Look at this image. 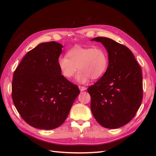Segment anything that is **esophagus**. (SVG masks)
<instances>
[{
    "mask_svg": "<svg viewBox=\"0 0 156 156\" xmlns=\"http://www.w3.org/2000/svg\"><path fill=\"white\" fill-rule=\"evenodd\" d=\"M80 90L81 91H84V90H87V88L85 87H83V86H79V87Z\"/></svg>",
    "mask_w": 156,
    "mask_h": 156,
    "instance_id": "obj_1",
    "label": "esophagus"
}]
</instances>
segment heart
Returning <instances> with one entry per match:
<instances>
[{
    "label": "heart",
    "instance_id": "1",
    "mask_svg": "<svg viewBox=\"0 0 156 156\" xmlns=\"http://www.w3.org/2000/svg\"><path fill=\"white\" fill-rule=\"evenodd\" d=\"M106 51L101 48L77 47L67 52L66 56L58 59L61 73L67 79L72 78L78 69L76 80L81 83L87 82L90 78L96 79L104 73L107 67Z\"/></svg>",
    "mask_w": 156,
    "mask_h": 156
}]
</instances>
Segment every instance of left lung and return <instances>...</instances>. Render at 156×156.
<instances>
[{
  "mask_svg": "<svg viewBox=\"0 0 156 156\" xmlns=\"http://www.w3.org/2000/svg\"><path fill=\"white\" fill-rule=\"evenodd\" d=\"M108 55L103 76L87 89L91 97L92 115L103 127L116 129L129 122L143 100L142 71L126 46L111 38L97 37Z\"/></svg>",
  "mask_w": 156,
  "mask_h": 156,
  "instance_id": "8db88e82",
  "label": "left lung"
}]
</instances>
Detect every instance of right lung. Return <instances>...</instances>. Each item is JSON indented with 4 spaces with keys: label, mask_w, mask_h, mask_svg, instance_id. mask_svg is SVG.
Segmentation results:
<instances>
[{
    "label": "right lung",
    "mask_w": 156,
    "mask_h": 156,
    "mask_svg": "<svg viewBox=\"0 0 156 156\" xmlns=\"http://www.w3.org/2000/svg\"><path fill=\"white\" fill-rule=\"evenodd\" d=\"M62 45L42 43L29 51L13 75L12 100L28 124L40 129L62 125L80 93L79 88L61 75L58 59Z\"/></svg>",
    "instance_id": "right-lung-1"
}]
</instances>
